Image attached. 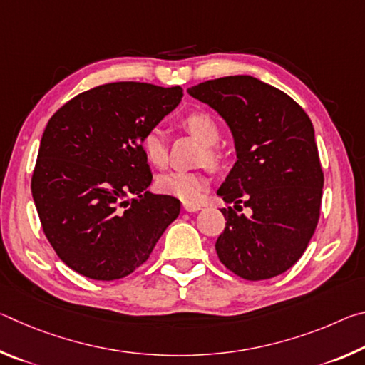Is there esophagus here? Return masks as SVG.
<instances>
[{
	"instance_id": "1",
	"label": "esophagus",
	"mask_w": 365,
	"mask_h": 365,
	"mask_svg": "<svg viewBox=\"0 0 365 365\" xmlns=\"http://www.w3.org/2000/svg\"><path fill=\"white\" fill-rule=\"evenodd\" d=\"M201 209V206H197V205H183V211H187V212H196V211H200Z\"/></svg>"
}]
</instances>
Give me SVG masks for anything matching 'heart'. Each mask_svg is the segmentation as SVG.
Returning <instances> with one entry per match:
<instances>
[{
    "label": "heart",
    "instance_id": "heart-1",
    "mask_svg": "<svg viewBox=\"0 0 365 365\" xmlns=\"http://www.w3.org/2000/svg\"><path fill=\"white\" fill-rule=\"evenodd\" d=\"M182 125L195 138H197L205 146H209L206 151L209 164H219L220 154L212 146L219 143L220 132L215 120L206 113H191L183 117ZM141 150L146 159L154 165H164L168 160V143L160 128H150L141 138ZM209 180L197 172H180L172 170L163 174L158 178V188L165 195L178 197L180 201L195 205L200 201L202 191L207 188Z\"/></svg>",
    "mask_w": 365,
    "mask_h": 365
}]
</instances>
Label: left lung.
Returning <instances> with one entry per match:
<instances>
[{"label":"left lung","instance_id":"obj_1","mask_svg":"<svg viewBox=\"0 0 365 365\" xmlns=\"http://www.w3.org/2000/svg\"><path fill=\"white\" fill-rule=\"evenodd\" d=\"M188 93L232 132L237 163L217 195L237 210L252 209L248 218L222 209L220 262L246 280L283 274L306 251L320 214L324 172L311 119L287 93L251 76L207 80Z\"/></svg>","mask_w":365,"mask_h":365}]
</instances>
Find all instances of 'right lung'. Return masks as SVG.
<instances>
[{
  "label": "right lung",
  "mask_w": 365,
  "mask_h": 365,
  "mask_svg": "<svg viewBox=\"0 0 365 365\" xmlns=\"http://www.w3.org/2000/svg\"><path fill=\"white\" fill-rule=\"evenodd\" d=\"M182 96L180 86L114 82L72 98L49 119L32 196L48 242L80 275H130L180 214L177 197L148 191L141 138Z\"/></svg>",
  "instance_id": "right-lung-1"
}]
</instances>
